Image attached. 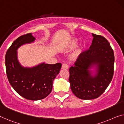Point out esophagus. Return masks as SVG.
Masks as SVG:
<instances>
[{"instance_id":"34e87169","label":"esophagus","mask_w":124,"mask_h":124,"mask_svg":"<svg viewBox=\"0 0 124 124\" xmlns=\"http://www.w3.org/2000/svg\"><path fill=\"white\" fill-rule=\"evenodd\" d=\"M62 70H68V65L67 64H62Z\"/></svg>"}]
</instances>
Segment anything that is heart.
Here are the masks:
<instances>
[{"label":"heart","instance_id":"heart-1","mask_svg":"<svg viewBox=\"0 0 124 124\" xmlns=\"http://www.w3.org/2000/svg\"><path fill=\"white\" fill-rule=\"evenodd\" d=\"M79 40L77 38L73 37L66 40L59 47V50L62 53H67L71 50L77 46ZM85 45L80 44L73 50L69 56V59L72 62H75L80 58L84 49Z\"/></svg>","mask_w":124,"mask_h":124}]
</instances>
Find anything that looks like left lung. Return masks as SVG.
I'll return each mask as SVG.
<instances>
[{
	"label": "left lung",
	"mask_w": 124,
	"mask_h": 124,
	"mask_svg": "<svg viewBox=\"0 0 124 124\" xmlns=\"http://www.w3.org/2000/svg\"><path fill=\"white\" fill-rule=\"evenodd\" d=\"M90 49L83 53L69 69V83L73 94L83 100L99 97L110 84L114 74V54L104 37L92 34Z\"/></svg>",
	"instance_id": "1"
}]
</instances>
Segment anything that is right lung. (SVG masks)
Instances as JSON below:
<instances>
[{"label":"right lung","mask_w":124,"mask_h":124,"mask_svg":"<svg viewBox=\"0 0 124 124\" xmlns=\"http://www.w3.org/2000/svg\"><path fill=\"white\" fill-rule=\"evenodd\" d=\"M35 39L31 33L19 37L7 50L5 58L7 75L11 86L21 96L30 100L43 99L50 94L53 81L62 68L61 63L43 62L31 67L23 66L20 63L18 49L22 45L34 43Z\"/></svg>","instance_id":"1"}]
</instances>
